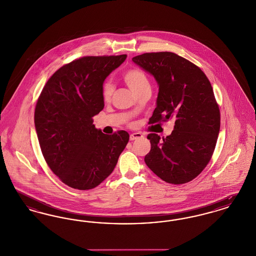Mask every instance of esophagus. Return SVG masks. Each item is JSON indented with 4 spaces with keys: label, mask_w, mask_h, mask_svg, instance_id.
Masks as SVG:
<instances>
[{
    "label": "esophagus",
    "mask_w": 256,
    "mask_h": 256,
    "mask_svg": "<svg viewBox=\"0 0 256 256\" xmlns=\"http://www.w3.org/2000/svg\"><path fill=\"white\" fill-rule=\"evenodd\" d=\"M142 137H143V135H142V134H139V132H135V134H130V141H134V140L139 139V138H142Z\"/></svg>",
    "instance_id": "1"
}]
</instances>
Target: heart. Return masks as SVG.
<instances>
[{"mask_svg": "<svg viewBox=\"0 0 256 256\" xmlns=\"http://www.w3.org/2000/svg\"><path fill=\"white\" fill-rule=\"evenodd\" d=\"M124 82L126 84L130 87V89L134 92V94L150 88V82L146 78V74L143 73L139 69H132L126 71L122 76ZM114 87L110 82H106L102 87V97L106 100H108L112 93H113Z\"/></svg>", "mask_w": 256, "mask_h": 256, "instance_id": "obj_1", "label": "heart"}]
</instances>
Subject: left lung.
Wrapping results in <instances>:
<instances>
[{
  "mask_svg": "<svg viewBox=\"0 0 256 256\" xmlns=\"http://www.w3.org/2000/svg\"><path fill=\"white\" fill-rule=\"evenodd\" d=\"M132 61L158 84L156 108L148 124L174 121L166 138L148 135L146 166L166 182H189L206 167L219 135V106L211 84L198 66L174 52H146Z\"/></svg>",
  "mask_w": 256,
  "mask_h": 256,
  "instance_id": "obj_1",
  "label": "left lung"
}]
</instances>
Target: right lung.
Wrapping results in <instances>:
<instances>
[{
	"label": "right lung",
	"instance_id": "add662e5",
	"mask_svg": "<svg viewBox=\"0 0 256 256\" xmlns=\"http://www.w3.org/2000/svg\"><path fill=\"white\" fill-rule=\"evenodd\" d=\"M126 54L84 56L60 68L44 86L34 111L39 145L50 169L78 190L97 187L113 172L130 135H108L93 124L104 102L102 84Z\"/></svg>",
	"mask_w": 256,
	"mask_h": 256
}]
</instances>
